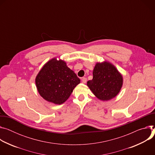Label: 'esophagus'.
<instances>
[{"label": "esophagus", "instance_id": "34e87169", "mask_svg": "<svg viewBox=\"0 0 155 155\" xmlns=\"http://www.w3.org/2000/svg\"><path fill=\"white\" fill-rule=\"evenodd\" d=\"M82 82L83 84L86 83V82H87V78H82Z\"/></svg>", "mask_w": 155, "mask_h": 155}]
</instances>
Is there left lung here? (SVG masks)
<instances>
[{"label": "left lung", "mask_w": 155, "mask_h": 155, "mask_svg": "<svg viewBox=\"0 0 155 155\" xmlns=\"http://www.w3.org/2000/svg\"><path fill=\"white\" fill-rule=\"evenodd\" d=\"M123 84V78L117 68L109 61L97 62L93 70V79L87 85L100 100L108 101L119 93Z\"/></svg>", "instance_id": "1"}]
</instances>
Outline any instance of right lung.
Listing matches in <instances>:
<instances>
[{
  "label": "right lung",
  "mask_w": 155,
  "mask_h": 155,
  "mask_svg": "<svg viewBox=\"0 0 155 155\" xmlns=\"http://www.w3.org/2000/svg\"><path fill=\"white\" fill-rule=\"evenodd\" d=\"M35 82L39 94L44 100L61 105L70 97L81 81L64 60L53 58L41 68Z\"/></svg>",
  "instance_id": "1"
}]
</instances>
